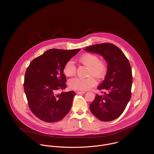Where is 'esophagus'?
I'll list each match as a JSON object with an SVG mask.
<instances>
[{
    "mask_svg": "<svg viewBox=\"0 0 154 154\" xmlns=\"http://www.w3.org/2000/svg\"><path fill=\"white\" fill-rule=\"evenodd\" d=\"M76 93L78 94H85V92H83V91H76Z\"/></svg>",
    "mask_w": 154,
    "mask_h": 154,
    "instance_id": "1",
    "label": "esophagus"
}]
</instances>
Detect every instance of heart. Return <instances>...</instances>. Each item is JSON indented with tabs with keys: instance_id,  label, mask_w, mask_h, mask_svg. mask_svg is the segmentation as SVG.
<instances>
[{
	"instance_id": "1",
	"label": "heart",
	"mask_w": 154,
	"mask_h": 154,
	"mask_svg": "<svg viewBox=\"0 0 154 154\" xmlns=\"http://www.w3.org/2000/svg\"><path fill=\"white\" fill-rule=\"evenodd\" d=\"M78 60L81 64L88 67L87 75L90 76L85 79L75 77L71 79L69 81V86L72 89L79 91L89 90L94 86L97 83L93 76L101 79L107 73V65L106 62L103 60H100L97 54L86 53L79 57ZM76 71V66L71 60L67 61L63 68V72L66 77H71L75 75Z\"/></svg>"
}]
</instances>
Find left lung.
Listing matches in <instances>:
<instances>
[{
  "mask_svg": "<svg viewBox=\"0 0 154 154\" xmlns=\"http://www.w3.org/2000/svg\"><path fill=\"white\" fill-rule=\"evenodd\" d=\"M85 50L101 54L107 62L105 79L97 88L104 91L97 94L89 107L99 120L112 121L122 114L131 97L133 75L130 62L122 51L112 43L95 44Z\"/></svg>",
  "mask_w": 154,
  "mask_h": 154,
  "instance_id": "left-lung-1",
  "label": "left lung"
}]
</instances>
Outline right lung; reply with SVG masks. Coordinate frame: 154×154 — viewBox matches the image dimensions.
<instances>
[{
	"instance_id": "obj_1",
	"label": "right lung",
	"mask_w": 154,
	"mask_h": 154,
	"mask_svg": "<svg viewBox=\"0 0 154 154\" xmlns=\"http://www.w3.org/2000/svg\"><path fill=\"white\" fill-rule=\"evenodd\" d=\"M80 50L50 49L35 58L27 68L24 90L30 110L39 119L58 122L69 112L75 92L57 94V91L66 86L63 74L65 63Z\"/></svg>"
}]
</instances>
